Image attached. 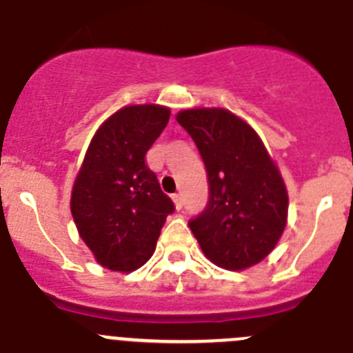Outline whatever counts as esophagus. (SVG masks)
Returning <instances> with one entry per match:
<instances>
[{
	"label": "esophagus",
	"instance_id": "obj_1",
	"mask_svg": "<svg viewBox=\"0 0 353 353\" xmlns=\"http://www.w3.org/2000/svg\"><path fill=\"white\" fill-rule=\"evenodd\" d=\"M173 201H174V207L179 208V210L183 207V198H182V194H173Z\"/></svg>",
	"mask_w": 353,
	"mask_h": 353
}]
</instances>
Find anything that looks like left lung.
Listing matches in <instances>:
<instances>
[{
    "label": "left lung",
    "instance_id": "1",
    "mask_svg": "<svg viewBox=\"0 0 353 353\" xmlns=\"http://www.w3.org/2000/svg\"><path fill=\"white\" fill-rule=\"evenodd\" d=\"M203 159L208 201L189 221L205 256L230 270L248 269L277 244L288 194L258 134L226 109H187L176 117Z\"/></svg>",
    "mask_w": 353,
    "mask_h": 353
}]
</instances>
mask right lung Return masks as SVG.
<instances>
[{"label": "right lung", "mask_w": 353, "mask_h": 353, "mask_svg": "<svg viewBox=\"0 0 353 353\" xmlns=\"http://www.w3.org/2000/svg\"><path fill=\"white\" fill-rule=\"evenodd\" d=\"M170 120L161 105H130L93 136L72 189L70 210L84 244L111 270L130 272L154 254L174 203L145 155Z\"/></svg>", "instance_id": "1"}]
</instances>
